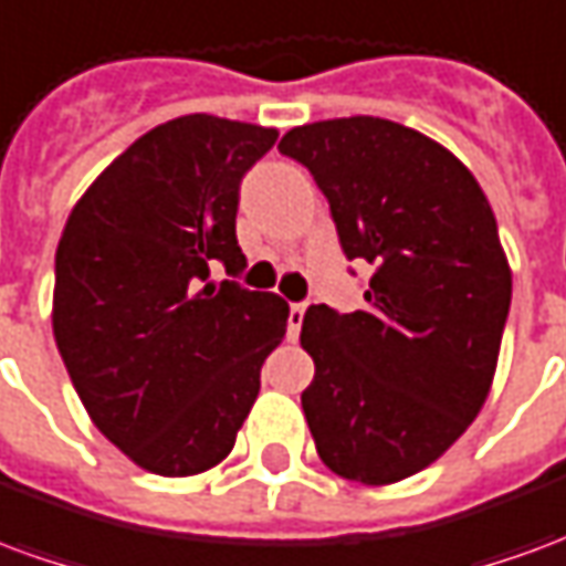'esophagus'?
Returning a JSON list of instances; mask_svg holds the SVG:
<instances>
[{
  "label": "esophagus",
  "instance_id": "1",
  "mask_svg": "<svg viewBox=\"0 0 566 566\" xmlns=\"http://www.w3.org/2000/svg\"><path fill=\"white\" fill-rule=\"evenodd\" d=\"M303 315H306V303H291V308H287V336H291V339H296V336H300Z\"/></svg>",
  "mask_w": 566,
  "mask_h": 566
}]
</instances>
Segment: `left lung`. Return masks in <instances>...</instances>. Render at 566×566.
<instances>
[{
  "label": "left lung",
  "mask_w": 566,
  "mask_h": 566,
  "mask_svg": "<svg viewBox=\"0 0 566 566\" xmlns=\"http://www.w3.org/2000/svg\"><path fill=\"white\" fill-rule=\"evenodd\" d=\"M279 150L327 197L345 258L376 270L367 306L321 303L303 318L308 430L333 473L391 485L485 403L512 300L494 211L454 154L385 117L306 124Z\"/></svg>",
  "instance_id": "obj_1"
}]
</instances>
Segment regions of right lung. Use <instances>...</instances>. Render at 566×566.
Returning <instances> with one entry per match:
<instances>
[{
    "mask_svg": "<svg viewBox=\"0 0 566 566\" xmlns=\"http://www.w3.org/2000/svg\"><path fill=\"white\" fill-rule=\"evenodd\" d=\"M279 133L211 115L160 124L78 199L56 245L54 339L93 424L157 475L233 451L287 303L239 282V185Z\"/></svg>",
    "mask_w": 566,
    "mask_h": 566,
    "instance_id": "right-lung-1",
    "label": "right lung"
}]
</instances>
